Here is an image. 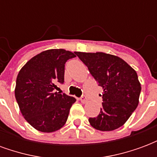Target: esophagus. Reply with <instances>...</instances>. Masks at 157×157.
<instances>
[{
  "instance_id": "34e87169",
  "label": "esophagus",
  "mask_w": 157,
  "mask_h": 157,
  "mask_svg": "<svg viewBox=\"0 0 157 157\" xmlns=\"http://www.w3.org/2000/svg\"><path fill=\"white\" fill-rule=\"evenodd\" d=\"M80 100H81V102H82V103H86V102H87V99H86V97H84V96H83V97H82V98H80Z\"/></svg>"
}]
</instances>
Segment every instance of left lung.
Wrapping results in <instances>:
<instances>
[{
	"label": "left lung",
	"mask_w": 157,
	"mask_h": 157,
	"mask_svg": "<svg viewBox=\"0 0 157 157\" xmlns=\"http://www.w3.org/2000/svg\"><path fill=\"white\" fill-rule=\"evenodd\" d=\"M103 89L99 114L89 118L92 127L112 131L124 124L139 104L141 85L137 73L123 59L102 52H75Z\"/></svg>",
	"instance_id": "1"
}]
</instances>
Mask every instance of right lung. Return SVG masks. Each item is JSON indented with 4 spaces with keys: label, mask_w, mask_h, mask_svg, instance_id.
<instances>
[{
    "label": "right lung",
    "mask_w": 157,
    "mask_h": 157,
    "mask_svg": "<svg viewBox=\"0 0 157 157\" xmlns=\"http://www.w3.org/2000/svg\"><path fill=\"white\" fill-rule=\"evenodd\" d=\"M63 48L39 53L23 65L16 81L15 98L23 118L44 133L61 128L67 121L75 98L55 92L64 82L65 64L75 57Z\"/></svg>",
    "instance_id": "right-lung-1"
}]
</instances>
